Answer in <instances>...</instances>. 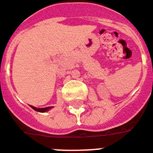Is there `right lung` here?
Returning <instances> with one entry per match:
<instances>
[{
    "instance_id": "right-lung-1",
    "label": "right lung",
    "mask_w": 153,
    "mask_h": 153,
    "mask_svg": "<svg viewBox=\"0 0 153 153\" xmlns=\"http://www.w3.org/2000/svg\"><path fill=\"white\" fill-rule=\"evenodd\" d=\"M30 107H31L32 109H34V111H39V112H45V111H48V110H50L51 108V107H45V108H36V107H34V106H32V105H30Z\"/></svg>"
}]
</instances>
